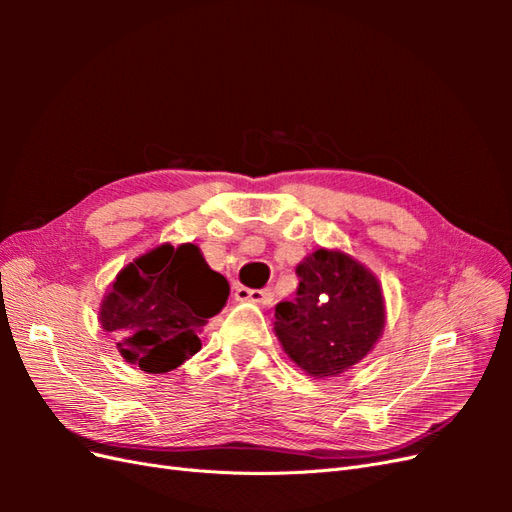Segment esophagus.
Returning <instances> with one entry per match:
<instances>
[{"label":"esophagus","instance_id":"1","mask_svg":"<svg viewBox=\"0 0 512 512\" xmlns=\"http://www.w3.org/2000/svg\"><path fill=\"white\" fill-rule=\"evenodd\" d=\"M235 299L269 305L273 301V292L271 290H252V288H245V286H237L235 288Z\"/></svg>","mask_w":512,"mask_h":512}]
</instances>
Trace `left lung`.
Masks as SVG:
<instances>
[{
	"label": "left lung",
	"mask_w": 512,
	"mask_h": 512,
	"mask_svg": "<svg viewBox=\"0 0 512 512\" xmlns=\"http://www.w3.org/2000/svg\"><path fill=\"white\" fill-rule=\"evenodd\" d=\"M297 275V297L275 305L273 331L305 374L339 376L382 335V288L361 262L324 247L301 262Z\"/></svg>",
	"instance_id": "left-lung-1"
}]
</instances>
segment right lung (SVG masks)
<instances>
[{
	"instance_id": "obj_1",
	"label": "right lung",
	"mask_w": 512,
	"mask_h": 512,
	"mask_svg": "<svg viewBox=\"0 0 512 512\" xmlns=\"http://www.w3.org/2000/svg\"><path fill=\"white\" fill-rule=\"evenodd\" d=\"M230 286L194 243L153 247L123 267L100 305L102 329L123 359L166 374L200 350L209 318L222 312Z\"/></svg>"
}]
</instances>
